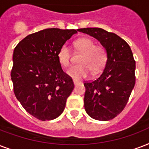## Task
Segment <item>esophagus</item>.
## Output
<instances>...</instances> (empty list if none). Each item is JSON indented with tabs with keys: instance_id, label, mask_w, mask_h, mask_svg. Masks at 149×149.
Instances as JSON below:
<instances>
[{
	"instance_id": "esophagus-1",
	"label": "esophagus",
	"mask_w": 149,
	"mask_h": 149,
	"mask_svg": "<svg viewBox=\"0 0 149 149\" xmlns=\"http://www.w3.org/2000/svg\"><path fill=\"white\" fill-rule=\"evenodd\" d=\"M78 83H80V81H78L77 80H74V85H78Z\"/></svg>"
}]
</instances>
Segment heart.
Returning a JSON list of instances; mask_svg holds the SVG:
<instances>
[{"mask_svg": "<svg viewBox=\"0 0 149 149\" xmlns=\"http://www.w3.org/2000/svg\"><path fill=\"white\" fill-rule=\"evenodd\" d=\"M74 47L77 53L81 54L77 65L72 66L68 71V74L74 79L85 78L90 71L93 74L99 73L107 63V53L102 45H95L90 38H81L74 42ZM71 49L68 45L63 44L57 52L59 63L64 68L71 64Z\"/></svg>", "mask_w": 149, "mask_h": 149, "instance_id": "obj_1", "label": "heart"}]
</instances>
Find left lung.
Returning <instances> with one entry per match:
<instances>
[{
    "instance_id": "1",
    "label": "left lung",
    "mask_w": 149,
    "mask_h": 149,
    "mask_svg": "<svg viewBox=\"0 0 149 149\" xmlns=\"http://www.w3.org/2000/svg\"><path fill=\"white\" fill-rule=\"evenodd\" d=\"M78 31L93 36L105 47L107 61L96 79L85 81L84 106L92 118L109 120L126 107L135 84V61L127 42L113 33L100 28Z\"/></svg>"
}]
</instances>
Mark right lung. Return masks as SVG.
<instances>
[{
	"label": "right lung",
	"instance_id": "add662e5",
	"mask_svg": "<svg viewBox=\"0 0 149 149\" xmlns=\"http://www.w3.org/2000/svg\"><path fill=\"white\" fill-rule=\"evenodd\" d=\"M77 33L75 29H46L27 36L14 49V93L23 108L40 120L60 116L73 91L72 78L62 70L57 52Z\"/></svg>",
	"mask_w": 149,
	"mask_h": 149
}]
</instances>
